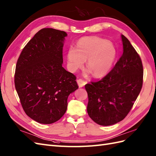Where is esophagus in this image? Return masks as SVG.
Masks as SVG:
<instances>
[{
    "label": "esophagus",
    "instance_id": "obj_1",
    "mask_svg": "<svg viewBox=\"0 0 156 156\" xmlns=\"http://www.w3.org/2000/svg\"><path fill=\"white\" fill-rule=\"evenodd\" d=\"M77 83H78V86L80 87V88H82V87H83L86 84V82L83 80H82V79H78V80H77Z\"/></svg>",
    "mask_w": 156,
    "mask_h": 156
}]
</instances>
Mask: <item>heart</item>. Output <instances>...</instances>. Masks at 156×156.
Wrapping results in <instances>:
<instances>
[{
	"label": "heart",
	"mask_w": 156,
	"mask_h": 156,
	"mask_svg": "<svg viewBox=\"0 0 156 156\" xmlns=\"http://www.w3.org/2000/svg\"><path fill=\"white\" fill-rule=\"evenodd\" d=\"M116 55V48L112 42L97 37H84L78 42L76 48L68 50V68L74 72L86 60V67L94 76L100 77L110 71Z\"/></svg>",
	"instance_id": "obj_1"
}]
</instances>
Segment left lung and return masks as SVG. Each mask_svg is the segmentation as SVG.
<instances>
[{
	"label": "left lung",
	"instance_id": "left-lung-1",
	"mask_svg": "<svg viewBox=\"0 0 156 156\" xmlns=\"http://www.w3.org/2000/svg\"><path fill=\"white\" fill-rule=\"evenodd\" d=\"M123 54L101 80L87 84V112L96 124L111 126L124 119L132 109L143 84V66L128 39L121 35Z\"/></svg>",
	"mask_w": 156,
	"mask_h": 156
}]
</instances>
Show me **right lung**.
Here are the masks:
<instances>
[{
	"label": "right lung",
	"instance_id": "1",
	"mask_svg": "<svg viewBox=\"0 0 156 156\" xmlns=\"http://www.w3.org/2000/svg\"><path fill=\"white\" fill-rule=\"evenodd\" d=\"M66 32L42 28L24 46L18 59L14 84L23 110L40 124L63 116L68 98L78 88L76 76L62 67Z\"/></svg>",
	"mask_w": 156,
	"mask_h": 156
}]
</instances>
